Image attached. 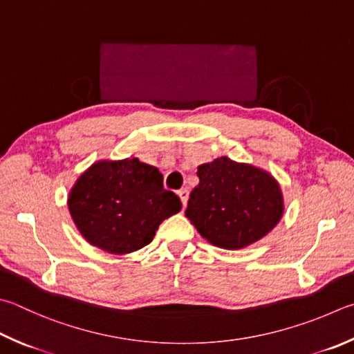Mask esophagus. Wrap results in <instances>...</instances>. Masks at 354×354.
<instances>
[{
	"instance_id": "34e87169",
	"label": "esophagus",
	"mask_w": 354,
	"mask_h": 354,
	"mask_svg": "<svg viewBox=\"0 0 354 354\" xmlns=\"http://www.w3.org/2000/svg\"><path fill=\"white\" fill-rule=\"evenodd\" d=\"M178 196H179V199H181V203L185 207V205H187V199H189V190L187 189L178 190Z\"/></svg>"
}]
</instances>
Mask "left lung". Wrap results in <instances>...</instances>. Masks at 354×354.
<instances>
[{"label":"left lung","instance_id":"left-lung-1","mask_svg":"<svg viewBox=\"0 0 354 354\" xmlns=\"http://www.w3.org/2000/svg\"><path fill=\"white\" fill-rule=\"evenodd\" d=\"M185 216L205 240L223 249H241L275 227L283 196L275 179L249 164L218 158L198 167Z\"/></svg>","mask_w":354,"mask_h":354}]
</instances>
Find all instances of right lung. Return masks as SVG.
I'll use <instances>...</instances> for the list:
<instances>
[{
  "mask_svg": "<svg viewBox=\"0 0 354 354\" xmlns=\"http://www.w3.org/2000/svg\"><path fill=\"white\" fill-rule=\"evenodd\" d=\"M68 205L86 241L110 254L147 246L159 224L181 210L156 167L136 158L93 164L77 179Z\"/></svg>",
  "mask_w": 354,
  "mask_h": 354,
  "instance_id": "right-lung-1",
  "label": "right lung"
}]
</instances>
